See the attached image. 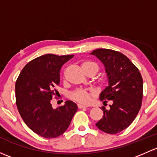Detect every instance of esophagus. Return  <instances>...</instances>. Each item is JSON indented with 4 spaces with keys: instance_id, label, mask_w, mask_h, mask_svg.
I'll use <instances>...</instances> for the list:
<instances>
[{
    "instance_id": "esophagus-1",
    "label": "esophagus",
    "mask_w": 157,
    "mask_h": 157,
    "mask_svg": "<svg viewBox=\"0 0 157 157\" xmlns=\"http://www.w3.org/2000/svg\"><path fill=\"white\" fill-rule=\"evenodd\" d=\"M77 106H78L79 109L87 108V106H86V105H80V104H78V105H77Z\"/></svg>"
}]
</instances>
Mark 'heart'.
<instances>
[{
  "instance_id": "b5f03b06",
  "label": "heart",
  "mask_w": 157,
  "mask_h": 157,
  "mask_svg": "<svg viewBox=\"0 0 157 157\" xmlns=\"http://www.w3.org/2000/svg\"><path fill=\"white\" fill-rule=\"evenodd\" d=\"M82 67L83 69H88V68H93L95 71H98V66L96 64L93 63L91 62H85L82 64ZM95 95V92L92 90H84V89H77L74 90L70 94V98L73 99L75 101L79 102V103L87 104L90 103L92 98Z\"/></svg>"
}]
</instances>
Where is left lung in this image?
<instances>
[{
  "label": "left lung",
  "instance_id": "8db88e82",
  "mask_svg": "<svg viewBox=\"0 0 157 157\" xmlns=\"http://www.w3.org/2000/svg\"><path fill=\"white\" fill-rule=\"evenodd\" d=\"M90 54L103 63L108 79V86L100 94V100L106 105L113 102L107 110L102 107L104 115L96 126L108 134H117L133 122L141 106L143 79L139 70L126 56L117 51L97 49Z\"/></svg>",
  "mask_w": 157,
  "mask_h": 157
}]
</instances>
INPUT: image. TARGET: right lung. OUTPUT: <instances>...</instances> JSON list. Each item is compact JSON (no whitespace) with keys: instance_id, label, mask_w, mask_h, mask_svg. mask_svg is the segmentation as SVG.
Wrapping results in <instances>:
<instances>
[{"instance_id":"obj_1","label":"right lung","mask_w":157,"mask_h":157,"mask_svg":"<svg viewBox=\"0 0 157 157\" xmlns=\"http://www.w3.org/2000/svg\"><path fill=\"white\" fill-rule=\"evenodd\" d=\"M74 57L46 54L29 62L16 82V101L25 123L34 132L45 138L62 135L78 110L71 101L52 108L51 100L59 92L61 67Z\"/></svg>"}]
</instances>
